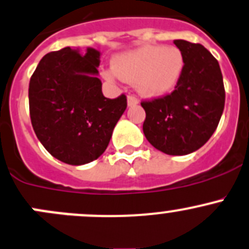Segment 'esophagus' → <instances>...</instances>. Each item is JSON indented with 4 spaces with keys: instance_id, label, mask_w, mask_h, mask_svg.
Here are the masks:
<instances>
[{
    "instance_id": "1",
    "label": "esophagus",
    "mask_w": 249,
    "mask_h": 249,
    "mask_svg": "<svg viewBox=\"0 0 249 249\" xmlns=\"http://www.w3.org/2000/svg\"><path fill=\"white\" fill-rule=\"evenodd\" d=\"M139 103V98L135 95H129L127 96V105L129 106H136Z\"/></svg>"
}]
</instances>
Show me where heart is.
<instances>
[{
    "mask_svg": "<svg viewBox=\"0 0 249 249\" xmlns=\"http://www.w3.org/2000/svg\"><path fill=\"white\" fill-rule=\"evenodd\" d=\"M185 66L181 51L176 47L149 45L126 53L114 60V70L105 73L107 80L117 75L130 83L136 81L142 95L160 96L178 85Z\"/></svg>",
    "mask_w": 249,
    "mask_h": 249,
    "instance_id": "obj_1",
    "label": "heart"
}]
</instances>
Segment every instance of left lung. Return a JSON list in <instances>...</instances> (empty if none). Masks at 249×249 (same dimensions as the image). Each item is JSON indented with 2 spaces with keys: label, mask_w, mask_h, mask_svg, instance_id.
<instances>
[{
  "label": "left lung",
  "mask_w": 249,
  "mask_h": 249,
  "mask_svg": "<svg viewBox=\"0 0 249 249\" xmlns=\"http://www.w3.org/2000/svg\"><path fill=\"white\" fill-rule=\"evenodd\" d=\"M185 59L173 92L142 101L143 134L154 148L185 156L201 148L218 127L225 89L218 60L201 43L175 40Z\"/></svg>",
  "instance_id": "obj_1"
}]
</instances>
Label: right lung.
Masks as SVG:
<instances>
[{
	"label": "right lung",
	"instance_id": "obj_1",
	"mask_svg": "<svg viewBox=\"0 0 249 249\" xmlns=\"http://www.w3.org/2000/svg\"><path fill=\"white\" fill-rule=\"evenodd\" d=\"M100 52L80 54L71 47L47 53L29 84L34 131L54 158L71 165L97 159L126 109V96H103L97 78Z\"/></svg>",
	"mask_w": 249,
	"mask_h": 249
}]
</instances>
